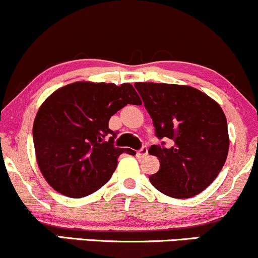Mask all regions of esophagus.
<instances>
[{
    "instance_id": "esophagus-1",
    "label": "esophagus",
    "mask_w": 258,
    "mask_h": 258,
    "mask_svg": "<svg viewBox=\"0 0 258 258\" xmlns=\"http://www.w3.org/2000/svg\"><path fill=\"white\" fill-rule=\"evenodd\" d=\"M147 153H149V149H147V146H143V147H141V149L139 150V151L137 152V156H138L139 158H144V157H146Z\"/></svg>"
}]
</instances>
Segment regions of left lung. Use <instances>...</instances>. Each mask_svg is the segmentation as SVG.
Listing matches in <instances>:
<instances>
[{"label": "left lung", "mask_w": 258, "mask_h": 258, "mask_svg": "<svg viewBox=\"0 0 258 258\" xmlns=\"http://www.w3.org/2000/svg\"><path fill=\"white\" fill-rule=\"evenodd\" d=\"M137 90L151 115L156 137L172 146L152 145L150 155L160 170L150 175L158 191L174 199L198 195L222 170L229 150L227 118L206 94L186 85L137 83Z\"/></svg>", "instance_id": "left-lung-1"}]
</instances>
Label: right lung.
<instances>
[{
	"instance_id": "obj_1",
	"label": "right lung",
	"mask_w": 258,
	"mask_h": 258,
	"mask_svg": "<svg viewBox=\"0 0 258 258\" xmlns=\"http://www.w3.org/2000/svg\"><path fill=\"white\" fill-rule=\"evenodd\" d=\"M141 105L129 83L77 82L50 95L37 111L33 138L43 178L56 191L79 199L111 179L117 158L130 149L114 147L109 118L126 105Z\"/></svg>"
}]
</instances>
